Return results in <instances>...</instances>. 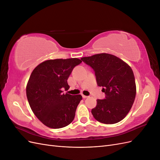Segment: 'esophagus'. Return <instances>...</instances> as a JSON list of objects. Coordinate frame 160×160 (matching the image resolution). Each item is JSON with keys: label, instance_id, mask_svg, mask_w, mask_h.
Here are the masks:
<instances>
[{"label": "esophagus", "instance_id": "34e87169", "mask_svg": "<svg viewBox=\"0 0 160 160\" xmlns=\"http://www.w3.org/2000/svg\"><path fill=\"white\" fill-rule=\"evenodd\" d=\"M82 97H83V99H86V98H89V96H86V95H82Z\"/></svg>", "mask_w": 160, "mask_h": 160}]
</instances>
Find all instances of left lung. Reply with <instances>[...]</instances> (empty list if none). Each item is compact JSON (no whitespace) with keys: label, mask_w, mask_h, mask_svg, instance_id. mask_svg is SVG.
Wrapping results in <instances>:
<instances>
[{"label":"left lung","mask_w":160,"mask_h":160,"mask_svg":"<svg viewBox=\"0 0 160 160\" xmlns=\"http://www.w3.org/2000/svg\"><path fill=\"white\" fill-rule=\"evenodd\" d=\"M95 72L97 84L103 87L104 99L97 100L91 113L105 124L119 122L129 113L136 94L135 77L132 68L113 55L101 53L81 59Z\"/></svg>","instance_id":"left-lung-1"}]
</instances>
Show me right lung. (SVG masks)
<instances>
[{
  "label": "right lung",
  "mask_w": 160,
  "mask_h": 160,
  "mask_svg": "<svg viewBox=\"0 0 160 160\" xmlns=\"http://www.w3.org/2000/svg\"><path fill=\"white\" fill-rule=\"evenodd\" d=\"M82 61L77 58L47 60L37 66L27 85V97L32 112L46 126L64 128L73 121L81 95L63 93L72 69Z\"/></svg>",
  "instance_id": "obj_1"
}]
</instances>
